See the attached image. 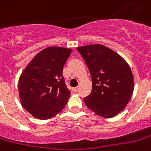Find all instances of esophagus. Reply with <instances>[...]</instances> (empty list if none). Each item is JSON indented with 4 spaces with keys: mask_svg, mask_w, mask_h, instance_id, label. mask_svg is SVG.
Masks as SVG:
<instances>
[{
    "mask_svg": "<svg viewBox=\"0 0 151 151\" xmlns=\"http://www.w3.org/2000/svg\"><path fill=\"white\" fill-rule=\"evenodd\" d=\"M78 90H79V88H78V87H75V88H73V92H74V93L78 92Z\"/></svg>",
    "mask_w": 151,
    "mask_h": 151,
    "instance_id": "obj_1",
    "label": "esophagus"
}]
</instances>
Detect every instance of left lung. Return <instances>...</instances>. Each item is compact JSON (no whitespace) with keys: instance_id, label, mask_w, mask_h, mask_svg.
Returning a JSON list of instances; mask_svg holds the SVG:
<instances>
[{"instance_id":"8db88e82","label":"left lung","mask_w":151,"mask_h":151,"mask_svg":"<svg viewBox=\"0 0 151 151\" xmlns=\"http://www.w3.org/2000/svg\"><path fill=\"white\" fill-rule=\"evenodd\" d=\"M92 78L91 93L84 98L96 115L111 118L123 111L134 90V78L124 58L109 47L93 44L77 48Z\"/></svg>"}]
</instances>
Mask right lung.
Wrapping results in <instances>:
<instances>
[{"label":"right lung","mask_w":151,"mask_h":151,"mask_svg":"<svg viewBox=\"0 0 151 151\" xmlns=\"http://www.w3.org/2000/svg\"><path fill=\"white\" fill-rule=\"evenodd\" d=\"M72 50L50 47L33 58L19 79L22 106L37 119H48L60 112L70 96L63 76Z\"/></svg>","instance_id":"add662e5"}]
</instances>
